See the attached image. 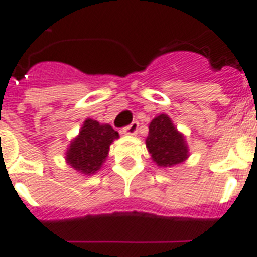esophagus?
I'll return each mask as SVG.
<instances>
[{"label":"esophagus","instance_id":"obj_1","mask_svg":"<svg viewBox=\"0 0 257 257\" xmlns=\"http://www.w3.org/2000/svg\"><path fill=\"white\" fill-rule=\"evenodd\" d=\"M138 126H140V123H138V121H133L131 124H128V126L123 128V134H128V136H136L137 131H138Z\"/></svg>","mask_w":257,"mask_h":257}]
</instances>
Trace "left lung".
I'll list each match as a JSON object with an SVG mask.
<instances>
[{
	"instance_id": "obj_1",
	"label": "left lung",
	"mask_w": 257,
	"mask_h": 257,
	"mask_svg": "<svg viewBox=\"0 0 257 257\" xmlns=\"http://www.w3.org/2000/svg\"><path fill=\"white\" fill-rule=\"evenodd\" d=\"M146 148L152 160L161 168H172L184 163L190 153L184 136L177 131L171 117L161 113L150 121Z\"/></svg>"
}]
</instances>
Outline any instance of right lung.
Here are the masks:
<instances>
[{
  "mask_svg": "<svg viewBox=\"0 0 257 257\" xmlns=\"http://www.w3.org/2000/svg\"><path fill=\"white\" fill-rule=\"evenodd\" d=\"M119 138V133L109 124H100L97 120L86 119L80 134L67 148L66 161L77 172L94 175L99 171L109 152V145Z\"/></svg>",
  "mask_w": 257,
  "mask_h": 257,
  "instance_id": "obj_1",
  "label": "right lung"
}]
</instances>
